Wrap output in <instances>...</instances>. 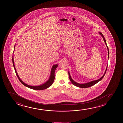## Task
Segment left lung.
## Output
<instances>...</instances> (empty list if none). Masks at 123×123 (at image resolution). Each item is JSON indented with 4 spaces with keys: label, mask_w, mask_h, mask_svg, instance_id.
<instances>
[{
    "label": "left lung",
    "mask_w": 123,
    "mask_h": 123,
    "mask_svg": "<svg viewBox=\"0 0 123 123\" xmlns=\"http://www.w3.org/2000/svg\"><path fill=\"white\" fill-rule=\"evenodd\" d=\"M99 34L101 35V36L103 37V40H104V42H105V44H106V46H107V49H108V58H109V49H108V46H107V43H106V40H105V38L104 37V36L103 35V34L102 33H101V32H99ZM107 68H108V66H107V68H106V70H105V74H104V75H103V76L102 77L100 78L99 79H98L97 80H95V81H91V82H90L87 83H85V84H79V83H76V82H75V81H74L72 79V78L71 77V76H70V73L69 72H68V75H69V79L70 80V81H71V82L72 83V84H74V85L75 86H77V87H79L80 88H88L89 87H90L91 86H92L93 85H94V84H97V83L99 81L101 80L102 79H103V78L104 77V76L105 75V73H106V71H107Z\"/></svg>",
    "instance_id": "8db88e82"
}]
</instances>
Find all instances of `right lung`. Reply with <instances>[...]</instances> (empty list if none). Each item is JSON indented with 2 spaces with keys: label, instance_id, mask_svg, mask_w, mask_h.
I'll return each instance as SVG.
<instances>
[{
  "label": "right lung",
  "instance_id": "obj_1",
  "mask_svg": "<svg viewBox=\"0 0 123 123\" xmlns=\"http://www.w3.org/2000/svg\"><path fill=\"white\" fill-rule=\"evenodd\" d=\"M15 47L14 46V49H15ZM12 63H13V65L14 68L15 69V73L17 75V77L18 78L19 81H20V82L22 83V84L24 85V86H26L27 87L31 89H34V90H43V89H47L50 86H51L52 85V83L54 82V79H55V71L56 68H57L58 65L56 64V65H55L54 66H52V70H51V73L50 76L49 77V80H48L47 82H46L45 83H44L43 84H42L41 85L39 86H31L27 85V84H25V83L23 81L20 79V78L19 77L18 75L17 74V71H16L15 69V65H14V62L13 57H12Z\"/></svg>",
  "mask_w": 123,
  "mask_h": 123
}]
</instances>
